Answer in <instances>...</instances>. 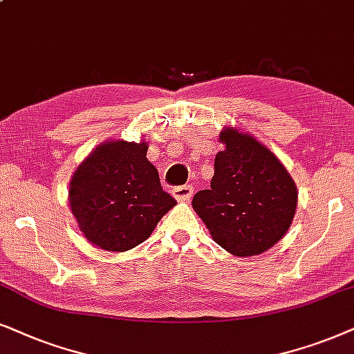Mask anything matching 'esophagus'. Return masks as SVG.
Segmentation results:
<instances>
[{"instance_id":"1","label":"esophagus","mask_w":354,"mask_h":354,"mask_svg":"<svg viewBox=\"0 0 354 354\" xmlns=\"http://www.w3.org/2000/svg\"><path fill=\"white\" fill-rule=\"evenodd\" d=\"M192 186H180V187H174L173 189V196L174 199L180 201V202H187L191 201L192 197Z\"/></svg>"}]
</instances>
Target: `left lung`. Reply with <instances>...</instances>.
I'll return each mask as SVG.
<instances>
[{"label": "left lung", "instance_id": "8db88e82", "mask_svg": "<svg viewBox=\"0 0 354 354\" xmlns=\"http://www.w3.org/2000/svg\"><path fill=\"white\" fill-rule=\"evenodd\" d=\"M225 145L215 155L209 189L192 209L212 239L238 257L268 251L285 236L298 207V189L288 169L267 145L233 126L218 134Z\"/></svg>", "mask_w": 354, "mask_h": 354}]
</instances>
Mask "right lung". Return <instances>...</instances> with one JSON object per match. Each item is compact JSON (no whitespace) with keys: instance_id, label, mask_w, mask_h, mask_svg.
Returning a JSON list of instances; mask_svg holds the SVG:
<instances>
[{"instance_id":"obj_1","label":"right lung","mask_w":354,"mask_h":354,"mask_svg":"<svg viewBox=\"0 0 354 354\" xmlns=\"http://www.w3.org/2000/svg\"><path fill=\"white\" fill-rule=\"evenodd\" d=\"M149 144L115 139L97 145L69 181V209L93 246L111 252L144 243L176 205L149 162Z\"/></svg>"}]
</instances>
